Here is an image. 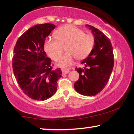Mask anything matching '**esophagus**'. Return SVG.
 <instances>
[{
  "mask_svg": "<svg viewBox=\"0 0 134 134\" xmlns=\"http://www.w3.org/2000/svg\"><path fill=\"white\" fill-rule=\"evenodd\" d=\"M62 72L63 74H67L69 72V69H62Z\"/></svg>",
  "mask_w": 134,
  "mask_h": 134,
  "instance_id": "1",
  "label": "esophagus"
}]
</instances>
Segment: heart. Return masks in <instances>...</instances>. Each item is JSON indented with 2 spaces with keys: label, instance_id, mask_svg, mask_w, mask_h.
<instances>
[{
  "label": "heart",
  "instance_id": "b5f03b06",
  "mask_svg": "<svg viewBox=\"0 0 134 134\" xmlns=\"http://www.w3.org/2000/svg\"><path fill=\"white\" fill-rule=\"evenodd\" d=\"M57 39L48 38L46 40L44 48L49 57L54 61L59 59L65 46L66 53L58 61V65L66 68L74 63L75 58L85 59L92 51L94 45L93 36L85 34L82 29L72 25H66L55 32Z\"/></svg>",
  "mask_w": 134,
  "mask_h": 134
}]
</instances>
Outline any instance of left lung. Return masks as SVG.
<instances>
[{"label":"left lung","instance_id":"left-lung-1","mask_svg":"<svg viewBox=\"0 0 134 134\" xmlns=\"http://www.w3.org/2000/svg\"><path fill=\"white\" fill-rule=\"evenodd\" d=\"M86 26L94 36V45L89 55L81 62L85 67L76 68L79 78L74 87L79 94L93 96L101 91L107 83L113 70L114 60L113 47L109 38L93 26L87 24Z\"/></svg>","mask_w":134,"mask_h":134}]
</instances>
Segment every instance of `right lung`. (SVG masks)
Here are the masks:
<instances>
[{
    "label": "right lung",
    "mask_w": 134,
    "mask_h": 134,
    "mask_svg": "<svg viewBox=\"0 0 134 134\" xmlns=\"http://www.w3.org/2000/svg\"><path fill=\"white\" fill-rule=\"evenodd\" d=\"M55 28L52 24L35 25L18 38L14 48L13 70L19 87L27 96L46 100L56 93L60 68L52 69L44 50L46 38Z\"/></svg>",
    "instance_id": "1"
}]
</instances>
